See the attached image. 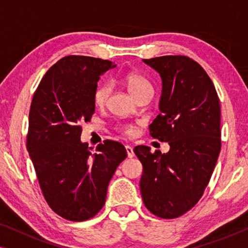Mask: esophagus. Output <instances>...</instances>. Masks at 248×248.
<instances>
[{
    "label": "esophagus",
    "instance_id": "34e87169",
    "mask_svg": "<svg viewBox=\"0 0 248 248\" xmlns=\"http://www.w3.org/2000/svg\"><path fill=\"white\" fill-rule=\"evenodd\" d=\"M125 150H126V152H127V157L128 158H133L134 157L133 148H132L131 145H125Z\"/></svg>",
    "mask_w": 248,
    "mask_h": 248
}]
</instances>
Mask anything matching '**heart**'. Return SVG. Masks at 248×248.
<instances>
[{
	"mask_svg": "<svg viewBox=\"0 0 248 248\" xmlns=\"http://www.w3.org/2000/svg\"><path fill=\"white\" fill-rule=\"evenodd\" d=\"M124 82L126 84L127 89L130 93L137 97L138 94L143 93L145 90H152V86L149 81L142 77L141 74L130 72L124 77ZM111 93V86L109 83L105 82L99 84L96 88L93 93V103L96 106L101 107L107 103L108 98L110 96ZM121 131L123 132L125 135H134L135 134V127L132 125H123L121 127Z\"/></svg>",
	"mask_w": 248,
	"mask_h": 248,
	"instance_id": "heart-1",
	"label": "heart"
}]
</instances>
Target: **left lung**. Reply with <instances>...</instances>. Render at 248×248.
<instances>
[{
  "label": "left lung",
  "mask_w": 248,
  "mask_h": 248,
  "mask_svg": "<svg viewBox=\"0 0 248 248\" xmlns=\"http://www.w3.org/2000/svg\"><path fill=\"white\" fill-rule=\"evenodd\" d=\"M160 74V114L149 126L150 135L168 142L167 154L138 145L143 166L140 189L149 211L174 219L202 198L221 149L220 101L213 82L194 60L167 55L143 60Z\"/></svg>",
  "instance_id": "1"
}]
</instances>
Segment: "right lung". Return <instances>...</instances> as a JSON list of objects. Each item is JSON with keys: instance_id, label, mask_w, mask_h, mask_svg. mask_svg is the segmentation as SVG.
Instances as JSON below:
<instances>
[{"instance_id": "right-lung-1", "label": "right lung", "mask_w": 248, "mask_h": 248, "mask_svg": "<svg viewBox=\"0 0 248 248\" xmlns=\"http://www.w3.org/2000/svg\"><path fill=\"white\" fill-rule=\"evenodd\" d=\"M110 61L70 55L54 64L33 93L27 149L50 209L70 221L100 211L117 166L127 157L120 142L105 140L96 151L80 140L81 123L94 113L93 93Z\"/></svg>"}]
</instances>
